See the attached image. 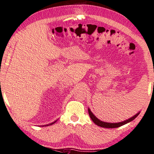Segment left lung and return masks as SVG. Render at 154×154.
<instances>
[{
    "label": "left lung",
    "instance_id": "8db88e82",
    "mask_svg": "<svg viewBox=\"0 0 154 154\" xmlns=\"http://www.w3.org/2000/svg\"><path fill=\"white\" fill-rule=\"evenodd\" d=\"M88 113H89L90 118L92 119V120L94 122V123L97 125V126L103 127V128H115L120 127L124 124H126L128 123H129V122H132V120H134V119L136 118L138 116H139L140 113V111L139 113H137L136 115H134V116H132V118L128 119L126 120H124V122H118V123H109V122H103L100 120V119H98L93 114V113L91 111L90 108H88Z\"/></svg>",
    "mask_w": 154,
    "mask_h": 154
}]
</instances>
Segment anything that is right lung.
Returning a JSON list of instances; mask_svg holds the SVG:
<instances>
[{
    "label": "right lung",
    "mask_w": 154,
    "mask_h": 154,
    "mask_svg": "<svg viewBox=\"0 0 154 154\" xmlns=\"http://www.w3.org/2000/svg\"><path fill=\"white\" fill-rule=\"evenodd\" d=\"M57 120H58V119H57ZM57 120L54 121V122H52V123H51V124H47V125H44V126H50V125H52V124H54V123H56V122H57Z\"/></svg>",
    "instance_id": "1"
}]
</instances>
